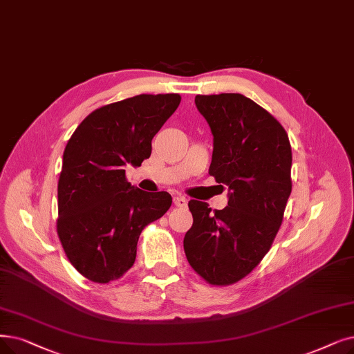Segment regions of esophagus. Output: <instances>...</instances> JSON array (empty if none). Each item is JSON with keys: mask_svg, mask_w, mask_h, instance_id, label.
I'll return each instance as SVG.
<instances>
[{"mask_svg": "<svg viewBox=\"0 0 354 354\" xmlns=\"http://www.w3.org/2000/svg\"><path fill=\"white\" fill-rule=\"evenodd\" d=\"M174 204H175L176 207H185V205L188 204V199H187L185 196L178 195V196L174 198Z\"/></svg>", "mask_w": 354, "mask_h": 354, "instance_id": "1", "label": "esophagus"}]
</instances>
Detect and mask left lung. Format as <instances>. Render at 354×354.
Returning <instances> with one entry per match:
<instances>
[{
    "instance_id": "1",
    "label": "left lung",
    "mask_w": 354,
    "mask_h": 354,
    "mask_svg": "<svg viewBox=\"0 0 354 354\" xmlns=\"http://www.w3.org/2000/svg\"><path fill=\"white\" fill-rule=\"evenodd\" d=\"M214 136L208 174L228 188L224 209L191 199L192 227L183 249L192 269L214 286L248 276L279 232L292 191V150L281 122L241 94L196 95Z\"/></svg>"
}]
</instances>
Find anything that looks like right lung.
Instances as JSON below:
<instances>
[{
    "label": "right lung",
    "instance_id": "right-lung-1",
    "mask_svg": "<svg viewBox=\"0 0 354 354\" xmlns=\"http://www.w3.org/2000/svg\"><path fill=\"white\" fill-rule=\"evenodd\" d=\"M179 94H142L106 104L76 127L57 182L56 230L66 257L95 283L120 279L133 265L143 228L171 208L167 192L130 185L124 166L150 158L151 139Z\"/></svg>",
    "mask_w": 354,
    "mask_h": 354
}]
</instances>
